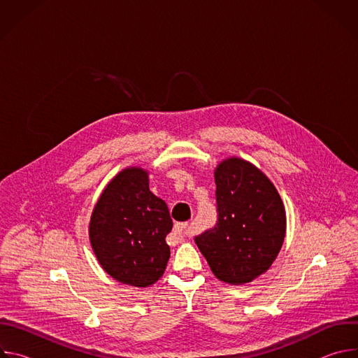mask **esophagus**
Segmentation results:
<instances>
[{"instance_id": "obj_1", "label": "esophagus", "mask_w": 358, "mask_h": 358, "mask_svg": "<svg viewBox=\"0 0 358 358\" xmlns=\"http://www.w3.org/2000/svg\"><path fill=\"white\" fill-rule=\"evenodd\" d=\"M188 229V222H177L174 225V232L178 235V239H182Z\"/></svg>"}]
</instances>
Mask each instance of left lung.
I'll list each match as a JSON object with an SVG mask.
<instances>
[{
  "mask_svg": "<svg viewBox=\"0 0 358 358\" xmlns=\"http://www.w3.org/2000/svg\"><path fill=\"white\" fill-rule=\"evenodd\" d=\"M217 225L195 236L213 273L243 285L265 273L283 245L286 213L273 182L252 163L231 157L215 169Z\"/></svg>",
  "mask_w": 358,
  "mask_h": 358,
  "instance_id": "obj_1",
  "label": "left lung"
}]
</instances>
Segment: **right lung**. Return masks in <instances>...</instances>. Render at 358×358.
I'll list each match as a JSON object with an SVG mask.
<instances>
[{"label":"right lung","mask_w":358,"mask_h":358,"mask_svg":"<svg viewBox=\"0 0 358 358\" xmlns=\"http://www.w3.org/2000/svg\"><path fill=\"white\" fill-rule=\"evenodd\" d=\"M173 221L167 203L148 188V173L122 170L100 194L89 224L92 249L120 283L147 287L164 273Z\"/></svg>","instance_id":"1"}]
</instances>
